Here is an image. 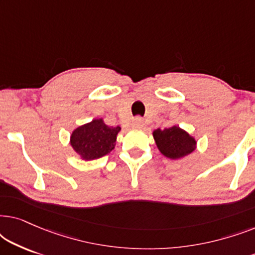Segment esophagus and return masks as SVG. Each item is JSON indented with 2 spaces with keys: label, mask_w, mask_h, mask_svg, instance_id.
<instances>
[{
  "label": "esophagus",
  "mask_w": 255,
  "mask_h": 255,
  "mask_svg": "<svg viewBox=\"0 0 255 255\" xmlns=\"http://www.w3.org/2000/svg\"><path fill=\"white\" fill-rule=\"evenodd\" d=\"M132 125H133V128H140L144 127V121H142L141 117H135L133 122H132Z\"/></svg>",
  "instance_id": "1"
}]
</instances>
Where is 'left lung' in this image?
<instances>
[{
    "label": "left lung",
    "instance_id": "left-lung-1",
    "mask_svg": "<svg viewBox=\"0 0 255 255\" xmlns=\"http://www.w3.org/2000/svg\"><path fill=\"white\" fill-rule=\"evenodd\" d=\"M156 146L163 155L169 159H180L195 149L196 141L179 127L156 128L153 132Z\"/></svg>",
    "mask_w": 255,
    "mask_h": 255
}]
</instances>
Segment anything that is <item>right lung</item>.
Wrapping results in <instances>:
<instances>
[{
    "label": "right lung",
    "instance_id": "1",
    "mask_svg": "<svg viewBox=\"0 0 255 255\" xmlns=\"http://www.w3.org/2000/svg\"><path fill=\"white\" fill-rule=\"evenodd\" d=\"M120 130V127H108L102 120H94L73 131L71 145L83 159H99L115 148Z\"/></svg>",
    "mask_w": 255,
    "mask_h": 255
}]
</instances>
